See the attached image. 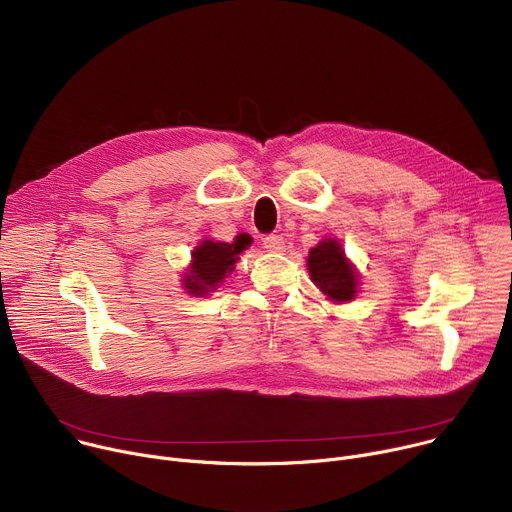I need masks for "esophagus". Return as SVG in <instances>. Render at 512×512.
Returning a JSON list of instances; mask_svg holds the SVG:
<instances>
[{
	"label": "esophagus",
	"instance_id": "34e87169",
	"mask_svg": "<svg viewBox=\"0 0 512 512\" xmlns=\"http://www.w3.org/2000/svg\"><path fill=\"white\" fill-rule=\"evenodd\" d=\"M263 247L269 253H282L286 249V241L280 235H269V237L263 239Z\"/></svg>",
	"mask_w": 512,
	"mask_h": 512
}]
</instances>
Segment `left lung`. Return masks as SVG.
Returning <instances> with one entry per match:
<instances>
[{"label": "left lung", "mask_w": 512, "mask_h": 512, "mask_svg": "<svg viewBox=\"0 0 512 512\" xmlns=\"http://www.w3.org/2000/svg\"><path fill=\"white\" fill-rule=\"evenodd\" d=\"M306 265L314 286L331 302L347 304L355 300L359 292V271L335 237L322 239L312 247Z\"/></svg>", "instance_id": "1"}]
</instances>
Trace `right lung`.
Segmentation results:
<instances>
[{
  "label": "right lung",
  "mask_w": 512,
  "mask_h": 512,
  "mask_svg": "<svg viewBox=\"0 0 512 512\" xmlns=\"http://www.w3.org/2000/svg\"><path fill=\"white\" fill-rule=\"evenodd\" d=\"M249 235H239L232 243H220L214 239L200 241L192 251L188 269L181 273V288L190 296H208L216 292L226 277L235 271L239 255L251 245Z\"/></svg>",
  "instance_id": "obj_1"
}]
</instances>
